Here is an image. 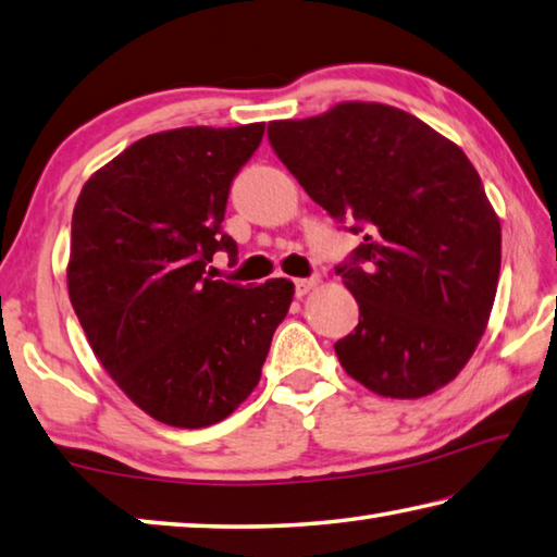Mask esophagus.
<instances>
[{
  "label": "esophagus",
  "mask_w": 557,
  "mask_h": 557,
  "mask_svg": "<svg viewBox=\"0 0 557 557\" xmlns=\"http://www.w3.org/2000/svg\"><path fill=\"white\" fill-rule=\"evenodd\" d=\"M318 284H320V278H318V276H310V278H296V281H294V286H296V296H298V298L308 296L310 290H315V288H318Z\"/></svg>",
  "instance_id": "1"
}]
</instances>
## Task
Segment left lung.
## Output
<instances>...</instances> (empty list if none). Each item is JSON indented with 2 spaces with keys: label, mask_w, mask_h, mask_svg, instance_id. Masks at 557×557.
<instances>
[{
  "label": "left lung",
  "mask_w": 557,
  "mask_h": 557,
  "mask_svg": "<svg viewBox=\"0 0 557 557\" xmlns=\"http://www.w3.org/2000/svg\"><path fill=\"white\" fill-rule=\"evenodd\" d=\"M269 144L330 218L362 234L335 267L359 304V325L335 343L345 372L392 398L453 382L502 269L499 218L460 146L379 102L271 122Z\"/></svg>",
  "instance_id": "left-lung-1"
}]
</instances>
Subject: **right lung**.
Instances as JSON below:
<instances>
[{
    "mask_svg": "<svg viewBox=\"0 0 557 557\" xmlns=\"http://www.w3.org/2000/svg\"><path fill=\"white\" fill-rule=\"evenodd\" d=\"M263 124L183 126L144 136L83 185L73 210L67 294L92 352L156 421L205 428L259 384L294 284L205 276L234 175Z\"/></svg>",
    "mask_w": 557,
    "mask_h": 557,
    "instance_id": "add662e5",
    "label": "right lung"
}]
</instances>
